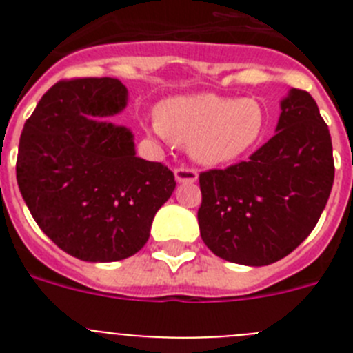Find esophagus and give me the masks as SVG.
Segmentation results:
<instances>
[{"instance_id":"34e87169","label":"esophagus","mask_w":353,"mask_h":353,"mask_svg":"<svg viewBox=\"0 0 353 353\" xmlns=\"http://www.w3.org/2000/svg\"><path fill=\"white\" fill-rule=\"evenodd\" d=\"M174 179L179 183H192L198 180V171L189 170V168H176L174 170Z\"/></svg>"}]
</instances>
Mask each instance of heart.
<instances>
[{
	"instance_id": "1",
	"label": "heart",
	"mask_w": 353,
	"mask_h": 353,
	"mask_svg": "<svg viewBox=\"0 0 353 353\" xmlns=\"http://www.w3.org/2000/svg\"><path fill=\"white\" fill-rule=\"evenodd\" d=\"M267 125V113L256 99L196 93L161 102L150 129L176 145H189L191 159L201 166L217 168L256 148Z\"/></svg>"
}]
</instances>
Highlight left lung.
Returning <instances> with one entry per match:
<instances>
[{
	"label": "left lung",
	"mask_w": 353,
	"mask_h": 353,
	"mask_svg": "<svg viewBox=\"0 0 353 353\" xmlns=\"http://www.w3.org/2000/svg\"><path fill=\"white\" fill-rule=\"evenodd\" d=\"M279 108L274 138L248 162L199 174V233L232 263L263 267L288 256L313 232L332 189V141L313 97L292 88Z\"/></svg>",
	"instance_id": "left-lung-1"
}]
</instances>
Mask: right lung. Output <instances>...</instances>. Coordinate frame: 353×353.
<instances>
[{
    "label": "right lung",
    "instance_id": "1",
    "mask_svg": "<svg viewBox=\"0 0 353 353\" xmlns=\"http://www.w3.org/2000/svg\"><path fill=\"white\" fill-rule=\"evenodd\" d=\"M127 101L114 77L60 81L21 134L15 171L24 203L58 248L83 261L136 254L176 185L161 162L136 155L129 127L108 120Z\"/></svg>",
    "mask_w": 353,
    "mask_h": 353
}]
</instances>
